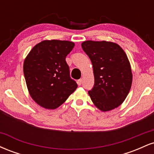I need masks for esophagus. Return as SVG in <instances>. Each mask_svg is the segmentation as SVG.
<instances>
[{"label":"esophagus","instance_id":"obj_1","mask_svg":"<svg viewBox=\"0 0 154 154\" xmlns=\"http://www.w3.org/2000/svg\"><path fill=\"white\" fill-rule=\"evenodd\" d=\"M77 84H78V85H82V79H79L77 80Z\"/></svg>","mask_w":154,"mask_h":154}]
</instances>
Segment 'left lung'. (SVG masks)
<instances>
[{
  "instance_id": "8db88e82",
  "label": "left lung",
  "mask_w": 154,
  "mask_h": 154,
  "mask_svg": "<svg viewBox=\"0 0 154 154\" xmlns=\"http://www.w3.org/2000/svg\"><path fill=\"white\" fill-rule=\"evenodd\" d=\"M82 48L93 64L95 83L88 91L93 103L102 111L118 107L128 96L132 82L125 52L118 44L104 40H87Z\"/></svg>"
}]
</instances>
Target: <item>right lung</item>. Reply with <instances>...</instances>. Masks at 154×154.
<instances>
[{
    "instance_id": "1",
    "label": "right lung",
    "mask_w": 154,
    "mask_h": 154,
    "mask_svg": "<svg viewBox=\"0 0 154 154\" xmlns=\"http://www.w3.org/2000/svg\"><path fill=\"white\" fill-rule=\"evenodd\" d=\"M75 46L67 40H43L32 48L24 62L28 91L40 106L55 109L77 89L70 77L66 56Z\"/></svg>"
}]
</instances>
